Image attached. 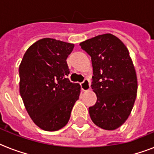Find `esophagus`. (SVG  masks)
<instances>
[{
	"label": "esophagus",
	"mask_w": 154,
	"mask_h": 154,
	"mask_svg": "<svg viewBox=\"0 0 154 154\" xmlns=\"http://www.w3.org/2000/svg\"><path fill=\"white\" fill-rule=\"evenodd\" d=\"M81 89H82V91H89L90 88H91V84H90V81H89L88 80L85 79L82 83H81Z\"/></svg>",
	"instance_id": "34e87169"
}]
</instances>
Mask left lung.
I'll use <instances>...</instances> for the list:
<instances>
[{
	"mask_svg": "<svg viewBox=\"0 0 154 154\" xmlns=\"http://www.w3.org/2000/svg\"><path fill=\"white\" fill-rule=\"evenodd\" d=\"M91 57V88L96 94L95 106L89 107L93 123L105 130H115L128 118L137 95L135 66L125 44L105 33L80 44Z\"/></svg>",
	"mask_w": 154,
	"mask_h": 154,
	"instance_id": "8db88e82",
	"label": "left lung"
}]
</instances>
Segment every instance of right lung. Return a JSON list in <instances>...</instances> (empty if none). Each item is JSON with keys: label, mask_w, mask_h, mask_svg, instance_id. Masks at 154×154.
<instances>
[{"label": "right lung", "mask_w": 154, "mask_h": 154, "mask_svg": "<svg viewBox=\"0 0 154 154\" xmlns=\"http://www.w3.org/2000/svg\"><path fill=\"white\" fill-rule=\"evenodd\" d=\"M74 45L52 38L36 41L19 65V92L27 113L45 131L61 129L68 123L79 99L81 86L66 78V63Z\"/></svg>", "instance_id": "1"}]
</instances>
